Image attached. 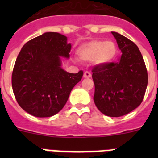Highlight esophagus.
<instances>
[{"instance_id": "obj_1", "label": "esophagus", "mask_w": 158, "mask_h": 158, "mask_svg": "<svg viewBox=\"0 0 158 158\" xmlns=\"http://www.w3.org/2000/svg\"><path fill=\"white\" fill-rule=\"evenodd\" d=\"M91 76H92L91 73L89 72V71H85V72L84 73V77H85V78L91 77Z\"/></svg>"}]
</instances>
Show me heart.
Masks as SVG:
<instances>
[{"label": "heart", "instance_id": "obj_1", "mask_svg": "<svg viewBox=\"0 0 158 158\" xmlns=\"http://www.w3.org/2000/svg\"><path fill=\"white\" fill-rule=\"evenodd\" d=\"M117 54V46L112 41L93 40L81 46L78 49V57L83 61L94 60L96 65H103L111 62Z\"/></svg>", "mask_w": 158, "mask_h": 158}]
</instances>
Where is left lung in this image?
I'll use <instances>...</instances> for the list:
<instances>
[{
	"label": "left lung",
	"instance_id": "8db88e82",
	"mask_svg": "<svg viewBox=\"0 0 158 158\" xmlns=\"http://www.w3.org/2000/svg\"><path fill=\"white\" fill-rule=\"evenodd\" d=\"M111 34L122 51V56L117 62L93 67V99L103 114L119 117L141 104L147 87L148 73L136 44L117 32L111 31Z\"/></svg>",
	"mask_w": 158,
	"mask_h": 158
}]
</instances>
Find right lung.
<instances>
[{
    "instance_id": "right-lung-1",
    "label": "right lung",
    "mask_w": 158,
    "mask_h": 158,
    "mask_svg": "<svg viewBox=\"0 0 158 158\" xmlns=\"http://www.w3.org/2000/svg\"><path fill=\"white\" fill-rule=\"evenodd\" d=\"M71 44L57 32H46L26 43L18 54L12 74L14 96L19 105L33 116L51 117L66 104L83 71L68 73L61 57L69 58Z\"/></svg>"
}]
</instances>
